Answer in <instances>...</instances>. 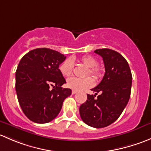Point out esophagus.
I'll use <instances>...</instances> for the list:
<instances>
[{"mask_svg":"<svg viewBox=\"0 0 151 151\" xmlns=\"http://www.w3.org/2000/svg\"><path fill=\"white\" fill-rule=\"evenodd\" d=\"M77 91H74V90H73V91H71V93H72V94H75V93H77Z\"/></svg>","mask_w":151,"mask_h":151,"instance_id":"1","label":"esophagus"}]
</instances>
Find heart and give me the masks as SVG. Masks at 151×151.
<instances>
[{
    "mask_svg": "<svg viewBox=\"0 0 151 151\" xmlns=\"http://www.w3.org/2000/svg\"><path fill=\"white\" fill-rule=\"evenodd\" d=\"M82 64L84 65L88 70L87 71L86 75L93 76L95 78H99L101 76V69L99 67L96 66L98 64L96 59L92 56H83L80 59ZM60 73L64 77H69L72 74L74 70V63L71 59L68 58L61 63L60 66ZM94 80L92 77H88L85 79H79L76 77L69 78L66 82V86L74 91H81L85 88H91L93 86Z\"/></svg>",
    "mask_w": 151,
    "mask_h": 151,
    "instance_id": "heart-1",
    "label": "heart"
}]
</instances>
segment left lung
<instances>
[{
	"mask_svg": "<svg viewBox=\"0 0 151 151\" xmlns=\"http://www.w3.org/2000/svg\"><path fill=\"white\" fill-rule=\"evenodd\" d=\"M94 52L102 57L105 74L101 83L91 89L95 95H87V101L80 106V114L88 126L104 128L115 122L128 104L132 75L128 62L118 52L105 48ZM98 92L101 94L95 99Z\"/></svg>",
	"mask_w": 151,
	"mask_h": 151,
	"instance_id": "8db88e82",
	"label": "left lung"
}]
</instances>
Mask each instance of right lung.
Wrapping results in <instances>:
<instances>
[{
    "mask_svg": "<svg viewBox=\"0 0 151 151\" xmlns=\"http://www.w3.org/2000/svg\"><path fill=\"white\" fill-rule=\"evenodd\" d=\"M66 56L48 48L28 52L19 61L16 71L18 101L27 118L36 123L50 122L61 110L65 99L71 94L59 65Z\"/></svg>",
    "mask_w": 151,
    "mask_h": 151,
    "instance_id": "1",
    "label": "right lung"
}]
</instances>
